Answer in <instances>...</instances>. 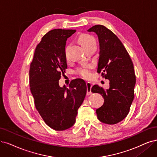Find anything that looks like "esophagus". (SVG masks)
Masks as SVG:
<instances>
[{"label":"esophagus","instance_id":"esophagus-1","mask_svg":"<svg viewBox=\"0 0 157 157\" xmlns=\"http://www.w3.org/2000/svg\"><path fill=\"white\" fill-rule=\"evenodd\" d=\"M86 84V86H87V92H86V94H87V95H90L92 94L91 88H92V85L90 82H87Z\"/></svg>","mask_w":157,"mask_h":157}]
</instances>
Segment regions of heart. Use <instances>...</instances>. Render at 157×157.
Listing matches in <instances>:
<instances>
[{
  "mask_svg": "<svg viewBox=\"0 0 157 157\" xmlns=\"http://www.w3.org/2000/svg\"><path fill=\"white\" fill-rule=\"evenodd\" d=\"M79 40L85 49L92 44H96L95 39L92 36H90V35L86 33L80 35L79 37ZM65 56L66 58H68V46L65 48ZM90 68L91 67L90 65H84L76 68V70H75V73L84 78H89L91 74Z\"/></svg>",
  "mask_w": 157,
  "mask_h": 157,
  "instance_id": "heart-1",
  "label": "heart"
}]
</instances>
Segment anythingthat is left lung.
Segmentation results:
<instances>
[{"label": "left lung", "instance_id": "8db88e82", "mask_svg": "<svg viewBox=\"0 0 157 157\" xmlns=\"http://www.w3.org/2000/svg\"><path fill=\"white\" fill-rule=\"evenodd\" d=\"M88 32H95L100 43L98 73L109 80V89L95 85L92 92L100 94L103 105L96 109L98 120L106 124H116L129 112L134 100L136 75L132 60L124 44L116 35L103 25H95Z\"/></svg>", "mask_w": 157, "mask_h": 157}]
</instances>
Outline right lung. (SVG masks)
I'll return each mask as SVG.
<instances>
[{
    "label": "right lung",
    "instance_id": "add662e5",
    "mask_svg": "<svg viewBox=\"0 0 157 157\" xmlns=\"http://www.w3.org/2000/svg\"><path fill=\"white\" fill-rule=\"evenodd\" d=\"M75 30L54 29L46 33L35 50L30 64V86L35 106L46 124L56 131L71 127L86 93L84 80L71 81L67 88L59 80L67 68V39Z\"/></svg>",
    "mask_w": 157,
    "mask_h": 157
}]
</instances>
